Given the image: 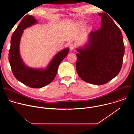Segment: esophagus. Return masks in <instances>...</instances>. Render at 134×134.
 Returning a JSON list of instances; mask_svg holds the SVG:
<instances>
[{
  "label": "esophagus",
  "mask_w": 134,
  "mask_h": 134,
  "mask_svg": "<svg viewBox=\"0 0 134 134\" xmlns=\"http://www.w3.org/2000/svg\"><path fill=\"white\" fill-rule=\"evenodd\" d=\"M75 47H76V45L74 43H72L70 45L69 48H70V50H73L75 48Z\"/></svg>",
  "instance_id": "1"
}]
</instances>
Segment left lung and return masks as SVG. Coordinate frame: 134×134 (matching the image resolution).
Returning <instances> with one entry per match:
<instances>
[{
  "instance_id": "1",
  "label": "left lung",
  "mask_w": 134,
  "mask_h": 134,
  "mask_svg": "<svg viewBox=\"0 0 134 134\" xmlns=\"http://www.w3.org/2000/svg\"><path fill=\"white\" fill-rule=\"evenodd\" d=\"M101 17V28L89 34L85 49H77L76 71L84 81L94 85L109 82L119 74L123 62L125 46L122 33L105 13Z\"/></svg>"
}]
</instances>
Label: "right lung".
Here are the masks:
<instances>
[{
    "label": "right lung",
    "mask_w": 134,
    "mask_h": 134,
    "mask_svg": "<svg viewBox=\"0 0 134 134\" xmlns=\"http://www.w3.org/2000/svg\"><path fill=\"white\" fill-rule=\"evenodd\" d=\"M37 22L31 15L23 17L13 33L10 41L8 59L15 77L25 85L34 88L43 87L54 80L60 63L69 51L66 48L57 53L45 70L35 69L26 67L23 63L19 52L20 39L23 30Z\"/></svg>",
    "instance_id": "add662e5"
}]
</instances>
